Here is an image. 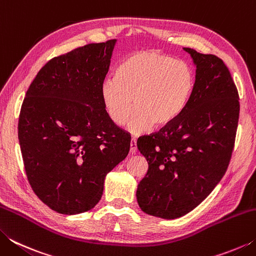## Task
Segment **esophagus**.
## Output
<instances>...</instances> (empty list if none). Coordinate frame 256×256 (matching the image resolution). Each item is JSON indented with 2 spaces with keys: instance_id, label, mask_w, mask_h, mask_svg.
<instances>
[{
  "instance_id": "34e87169",
  "label": "esophagus",
  "mask_w": 256,
  "mask_h": 256,
  "mask_svg": "<svg viewBox=\"0 0 256 256\" xmlns=\"http://www.w3.org/2000/svg\"><path fill=\"white\" fill-rule=\"evenodd\" d=\"M136 149H138V146H136V138H132L131 144H130V154H136Z\"/></svg>"
}]
</instances>
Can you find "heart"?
Instances as JSON below:
<instances>
[{
    "label": "heart",
    "mask_w": 256,
    "mask_h": 256,
    "mask_svg": "<svg viewBox=\"0 0 256 256\" xmlns=\"http://www.w3.org/2000/svg\"><path fill=\"white\" fill-rule=\"evenodd\" d=\"M196 84V73L188 63L157 50H140L122 60L116 78L104 80L100 96L107 116L118 126L136 107L128 130L140 134L175 123L188 106Z\"/></svg>",
    "instance_id": "heart-1"
}]
</instances>
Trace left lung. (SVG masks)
<instances>
[{
  "instance_id": "obj_1",
  "label": "left lung",
  "mask_w": 256,
  "mask_h": 256,
  "mask_svg": "<svg viewBox=\"0 0 256 256\" xmlns=\"http://www.w3.org/2000/svg\"><path fill=\"white\" fill-rule=\"evenodd\" d=\"M184 50L196 66L188 106L175 123L136 142L149 164L138 185V206L162 219L188 214L214 190L230 162L240 118L237 88L222 60Z\"/></svg>"
}]
</instances>
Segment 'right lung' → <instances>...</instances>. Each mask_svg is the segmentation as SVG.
I'll use <instances>...</instances> for the list:
<instances>
[{
  "label": "right lung",
  "instance_id": "obj_1",
  "mask_svg": "<svg viewBox=\"0 0 256 256\" xmlns=\"http://www.w3.org/2000/svg\"><path fill=\"white\" fill-rule=\"evenodd\" d=\"M115 42L88 44L48 60L21 106L18 136L28 182L58 214L92 209L106 175L130 151L131 136L110 120L100 96Z\"/></svg>",
  "mask_w": 256,
  "mask_h": 256
}]
</instances>
